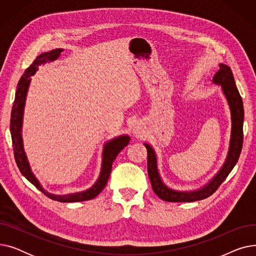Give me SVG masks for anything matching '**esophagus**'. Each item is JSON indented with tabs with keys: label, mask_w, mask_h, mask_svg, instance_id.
Masks as SVG:
<instances>
[{
	"label": "esophagus",
	"mask_w": 256,
	"mask_h": 256,
	"mask_svg": "<svg viewBox=\"0 0 256 256\" xmlns=\"http://www.w3.org/2000/svg\"><path fill=\"white\" fill-rule=\"evenodd\" d=\"M132 132H134V135L139 136L142 132H141V130H140L139 126H135V128H134V130H132Z\"/></svg>",
	"instance_id": "34e87169"
}]
</instances>
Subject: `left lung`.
Segmentation results:
<instances>
[{
	"mask_svg": "<svg viewBox=\"0 0 256 256\" xmlns=\"http://www.w3.org/2000/svg\"><path fill=\"white\" fill-rule=\"evenodd\" d=\"M220 70L212 78V83L221 86L224 96L228 102L232 115V134L225 162L218 173L202 188L193 191H176L166 186L158 169V160L152 147L144 143L147 150V171L150 178L154 192L164 201L170 202H192L206 199L216 192L220 184L225 180L228 174L232 172L240 158L243 147V122L244 106L243 100L236 88L232 70L225 64H219Z\"/></svg>",
	"mask_w": 256,
	"mask_h": 256,
	"instance_id": "left-lung-1",
	"label": "left lung"
}]
</instances>
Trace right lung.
<instances>
[{
    "label": "right lung",
    "mask_w": 256,
    "mask_h": 256,
    "mask_svg": "<svg viewBox=\"0 0 256 256\" xmlns=\"http://www.w3.org/2000/svg\"><path fill=\"white\" fill-rule=\"evenodd\" d=\"M62 52H63L62 48H56L50 52L42 54V55H39L34 60V62L30 65V67H28V68L26 70L24 74L22 76L20 82L18 84V90L16 92V100H14V102H13L12 111H11L10 132H11L12 146H13V152H14L16 162L22 176L31 184H33L38 190H40L44 195H46L48 198L59 201V202H76V201H85V200L93 199L104 190V188L108 182V180H109L114 160L116 158L117 154L128 144L130 138L128 135H122L104 143V150H102V162L100 176L98 180L94 182V184L91 188H89L88 190L72 193V194H66V195H56V194H50L44 189L42 186L40 184V182L34 176V173L32 172L28 158H26V154L24 150V143H22V137L24 109L26 93H28L29 86L31 83V76H34L35 72L38 70V66L57 60Z\"/></svg>",
    "instance_id": "add662e5"
}]
</instances>
